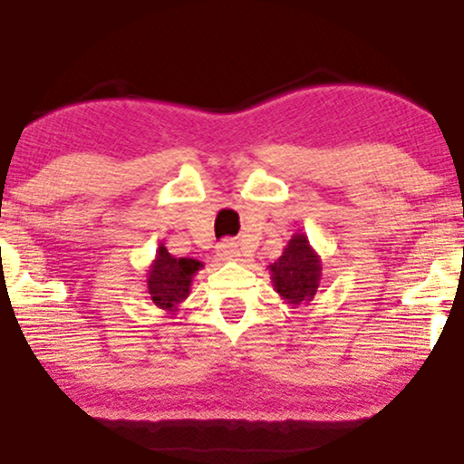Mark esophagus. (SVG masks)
Listing matches in <instances>:
<instances>
[{"mask_svg":"<svg viewBox=\"0 0 464 464\" xmlns=\"http://www.w3.org/2000/svg\"><path fill=\"white\" fill-rule=\"evenodd\" d=\"M216 255L225 258V261H237V258L242 256V252H239V246L236 242L225 239V242H220L218 248H216Z\"/></svg>","mask_w":464,"mask_h":464,"instance_id":"esophagus-1","label":"esophagus"}]
</instances>
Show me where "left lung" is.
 I'll return each mask as SVG.
<instances>
[{
    "mask_svg": "<svg viewBox=\"0 0 464 464\" xmlns=\"http://www.w3.org/2000/svg\"><path fill=\"white\" fill-rule=\"evenodd\" d=\"M269 274L274 290L282 296L284 304L299 307L310 304L316 295L323 277V261L305 233H295L282 256L269 265Z\"/></svg>",
    "mask_w": 464,
    "mask_h": 464,
    "instance_id": "left-lung-1",
    "label": "left lung"
}]
</instances>
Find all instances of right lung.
<instances>
[{"instance_id": "add662e5", "label": "right lung", "mask_w": 464, "mask_h": 464, "mask_svg": "<svg viewBox=\"0 0 464 464\" xmlns=\"http://www.w3.org/2000/svg\"><path fill=\"white\" fill-rule=\"evenodd\" d=\"M201 267V261L178 258L160 244L157 256L148 267V295L152 304L160 310L176 314L182 301H187L193 277Z\"/></svg>"}]
</instances>
